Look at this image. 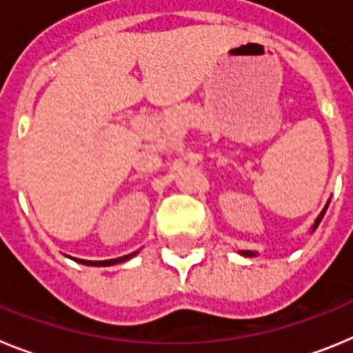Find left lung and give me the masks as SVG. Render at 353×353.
Instances as JSON below:
<instances>
[{
    "mask_svg": "<svg viewBox=\"0 0 353 353\" xmlns=\"http://www.w3.org/2000/svg\"><path fill=\"white\" fill-rule=\"evenodd\" d=\"M325 210H327V205H325V208H323V210H322V214L318 215L316 221H314L313 230H316V226H318V224H320V221H322V217H323V214H325ZM242 254H244V256H254V252H251V251H242Z\"/></svg>",
    "mask_w": 353,
    "mask_h": 353,
    "instance_id": "obj_1",
    "label": "left lung"
}]
</instances>
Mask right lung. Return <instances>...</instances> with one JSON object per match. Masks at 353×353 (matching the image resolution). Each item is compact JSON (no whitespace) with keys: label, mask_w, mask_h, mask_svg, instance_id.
Returning <instances> with one entry per match:
<instances>
[{"label":"right lung","mask_w":353,"mask_h":353,"mask_svg":"<svg viewBox=\"0 0 353 353\" xmlns=\"http://www.w3.org/2000/svg\"><path fill=\"white\" fill-rule=\"evenodd\" d=\"M134 254H138L136 252H130L127 256H121V258H114V260H105V261H88V260H79V263L83 265H93V267H108V265H114V263H121V261H127L129 258H132Z\"/></svg>","instance_id":"obj_1"}]
</instances>
